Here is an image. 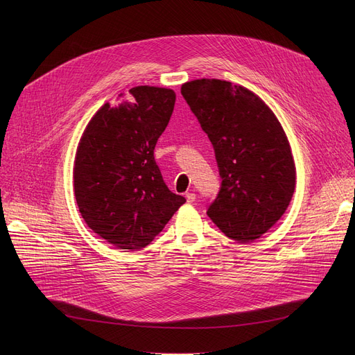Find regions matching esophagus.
Listing matches in <instances>:
<instances>
[{
    "mask_svg": "<svg viewBox=\"0 0 355 355\" xmlns=\"http://www.w3.org/2000/svg\"><path fill=\"white\" fill-rule=\"evenodd\" d=\"M185 198H187L189 202H194L196 201V194L194 193H187V194H185Z\"/></svg>",
    "mask_w": 355,
    "mask_h": 355,
    "instance_id": "34e87169",
    "label": "esophagus"
}]
</instances>
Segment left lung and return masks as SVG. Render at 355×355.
I'll list each match as a JSON object with an SVG mask.
<instances>
[{"label":"left lung","instance_id":"1","mask_svg":"<svg viewBox=\"0 0 355 355\" xmlns=\"http://www.w3.org/2000/svg\"><path fill=\"white\" fill-rule=\"evenodd\" d=\"M181 95L214 148L221 185L209 217L233 240L259 239L282 217L295 191L282 125L254 93L226 80L187 82Z\"/></svg>","mask_w":355,"mask_h":355}]
</instances>
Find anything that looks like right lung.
<instances>
[{"label": "right lung", "mask_w": 355, "mask_h": 355, "mask_svg": "<svg viewBox=\"0 0 355 355\" xmlns=\"http://www.w3.org/2000/svg\"><path fill=\"white\" fill-rule=\"evenodd\" d=\"M171 89L137 86L87 123L74 159V196L86 225L119 249L148 246L185 202L154 158L173 115Z\"/></svg>", "instance_id": "add662e5"}]
</instances>
